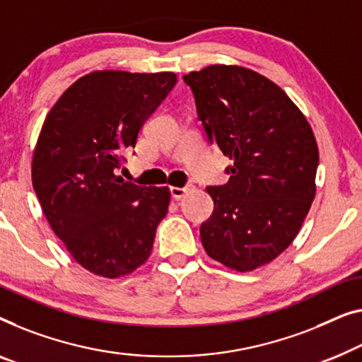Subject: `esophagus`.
<instances>
[{
  "instance_id": "34e87169",
  "label": "esophagus",
  "mask_w": 362,
  "mask_h": 362,
  "mask_svg": "<svg viewBox=\"0 0 362 362\" xmlns=\"http://www.w3.org/2000/svg\"><path fill=\"white\" fill-rule=\"evenodd\" d=\"M189 191V187H176V186H173V187H170V192H171V197L173 199H181L182 196H185V194Z\"/></svg>"
}]
</instances>
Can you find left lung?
I'll return each mask as SVG.
<instances>
[{
	"mask_svg": "<svg viewBox=\"0 0 362 362\" xmlns=\"http://www.w3.org/2000/svg\"><path fill=\"white\" fill-rule=\"evenodd\" d=\"M182 80L209 142L233 160L227 185L206 189L214 212L201 225L202 246L230 269L253 271L294 242L310 211L315 135L291 98L248 68L211 65Z\"/></svg>",
	"mask_w": 362,
	"mask_h": 362,
	"instance_id": "obj_1",
	"label": "left lung"
}]
</instances>
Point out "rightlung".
<instances>
[{
	"instance_id": "add662e5",
	"label": "right lung",
	"mask_w": 362,
	"mask_h": 362,
	"mask_svg": "<svg viewBox=\"0 0 362 362\" xmlns=\"http://www.w3.org/2000/svg\"><path fill=\"white\" fill-rule=\"evenodd\" d=\"M176 81L171 71H93L73 83L44 120L34 191L54 233L93 274H130L151 253L170 189L137 186L116 171Z\"/></svg>"
}]
</instances>
